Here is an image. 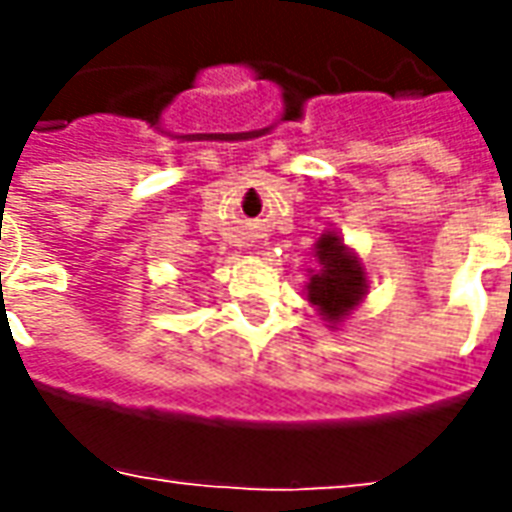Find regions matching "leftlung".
<instances>
[{
	"instance_id": "obj_1",
	"label": "left lung",
	"mask_w": 512,
	"mask_h": 512,
	"mask_svg": "<svg viewBox=\"0 0 512 512\" xmlns=\"http://www.w3.org/2000/svg\"><path fill=\"white\" fill-rule=\"evenodd\" d=\"M310 256L313 267H307V302L316 307V313L330 330H339L367 299V267L353 247L344 245L342 233L336 227H327Z\"/></svg>"
}]
</instances>
